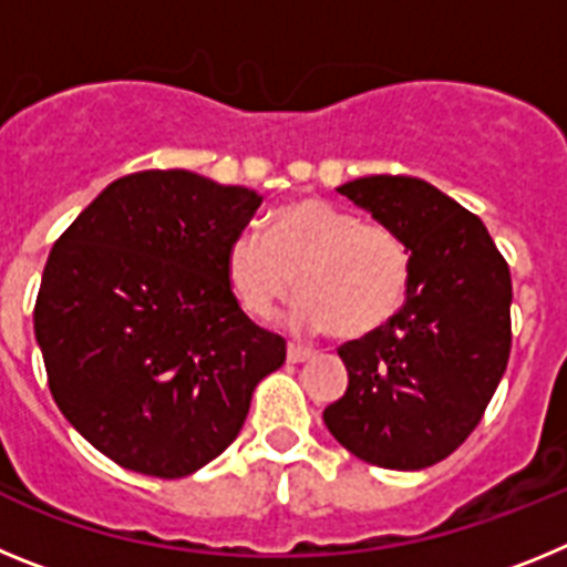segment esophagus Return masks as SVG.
<instances>
[{"label": "esophagus", "instance_id": "1", "mask_svg": "<svg viewBox=\"0 0 567 567\" xmlns=\"http://www.w3.org/2000/svg\"><path fill=\"white\" fill-rule=\"evenodd\" d=\"M287 358H289V363H303V360L312 358V349H309V346H303V343H289Z\"/></svg>", "mask_w": 567, "mask_h": 567}]
</instances>
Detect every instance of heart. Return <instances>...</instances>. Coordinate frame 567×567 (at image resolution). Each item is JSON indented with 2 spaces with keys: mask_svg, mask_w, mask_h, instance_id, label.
Segmentation results:
<instances>
[{
  "mask_svg": "<svg viewBox=\"0 0 567 567\" xmlns=\"http://www.w3.org/2000/svg\"><path fill=\"white\" fill-rule=\"evenodd\" d=\"M412 247L398 229L320 198H295L269 213V233L247 224L229 238L227 280L244 312L269 318L298 278L295 329L365 338L403 309Z\"/></svg>",
  "mask_w": 567,
  "mask_h": 567,
  "instance_id": "b5f03b06",
  "label": "heart"
}]
</instances>
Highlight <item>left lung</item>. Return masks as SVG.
Instances as JSON below:
<instances>
[{
  "label": "left lung",
  "instance_id": "left-lung-1",
  "mask_svg": "<svg viewBox=\"0 0 567 567\" xmlns=\"http://www.w3.org/2000/svg\"><path fill=\"white\" fill-rule=\"evenodd\" d=\"M412 247L403 309L338 349L349 385L323 412L365 463L417 471L457 452L497 392L511 354V272L477 215L429 182L369 175L338 187Z\"/></svg>",
  "mask_w": 567,
  "mask_h": 567
}]
</instances>
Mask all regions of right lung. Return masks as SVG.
Returning <instances> with one entry per match:
<instances>
[{
  "label": "right lung",
  "mask_w": 567,
  "mask_h": 567,
  "mask_svg": "<svg viewBox=\"0 0 567 567\" xmlns=\"http://www.w3.org/2000/svg\"><path fill=\"white\" fill-rule=\"evenodd\" d=\"M260 195L189 169L110 184L50 249L33 329L50 394L122 468L187 477L238 437L287 340L244 315L229 238Z\"/></svg>",
  "instance_id": "add662e5"
}]
</instances>
